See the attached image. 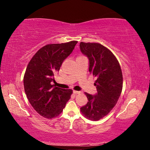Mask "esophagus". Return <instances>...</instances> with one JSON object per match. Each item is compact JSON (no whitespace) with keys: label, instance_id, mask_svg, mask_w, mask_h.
Returning <instances> with one entry per match:
<instances>
[{"label":"esophagus","instance_id":"1","mask_svg":"<svg viewBox=\"0 0 150 150\" xmlns=\"http://www.w3.org/2000/svg\"><path fill=\"white\" fill-rule=\"evenodd\" d=\"M73 93L75 94V95H77V94H80L81 93V91H73Z\"/></svg>","mask_w":150,"mask_h":150}]
</instances>
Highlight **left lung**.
Instances as JSON below:
<instances>
[{"instance_id": "obj_1", "label": "left lung", "mask_w": 150, "mask_h": 150, "mask_svg": "<svg viewBox=\"0 0 150 150\" xmlns=\"http://www.w3.org/2000/svg\"><path fill=\"white\" fill-rule=\"evenodd\" d=\"M79 45L89 60L88 71L96 78L94 85L97 90L94 96L85 93L88 101L81 112L85 117L96 121L107 115L117 103L122 90V73L115 55L104 45L83 42Z\"/></svg>"}]
</instances>
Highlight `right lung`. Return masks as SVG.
Returning a JSON list of instances; mask_svg holds the SVG:
<instances>
[{
    "label": "right lung",
    "instance_id": "obj_1",
    "mask_svg": "<svg viewBox=\"0 0 150 150\" xmlns=\"http://www.w3.org/2000/svg\"><path fill=\"white\" fill-rule=\"evenodd\" d=\"M77 43L71 41L45 45L35 53L27 66L24 77L25 93L32 107L43 117H57L71 98V89L57 87L52 82Z\"/></svg>",
    "mask_w": 150,
    "mask_h": 150
}]
</instances>
